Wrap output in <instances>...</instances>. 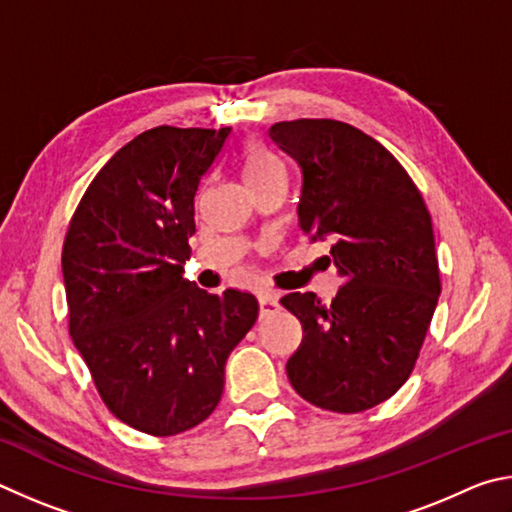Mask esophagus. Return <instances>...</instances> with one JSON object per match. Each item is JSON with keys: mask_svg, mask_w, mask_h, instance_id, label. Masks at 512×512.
Here are the masks:
<instances>
[{"mask_svg": "<svg viewBox=\"0 0 512 512\" xmlns=\"http://www.w3.org/2000/svg\"><path fill=\"white\" fill-rule=\"evenodd\" d=\"M258 306H261V317H270L274 312L281 310V303L274 294H261V297H258Z\"/></svg>", "mask_w": 512, "mask_h": 512, "instance_id": "obj_1", "label": "esophagus"}]
</instances>
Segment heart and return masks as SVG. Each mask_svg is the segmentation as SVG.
Returning a JSON list of instances; mask_svg holds the SVG:
<instances>
[{
  "label": "heart",
  "mask_w": 512,
  "mask_h": 512,
  "mask_svg": "<svg viewBox=\"0 0 512 512\" xmlns=\"http://www.w3.org/2000/svg\"><path fill=\"white\" fill-rule=\"evenodd\" d=\"M242 170H245L247 184H254L274 173H281V164L265 146L251 141L242 148Z\"/></svg>",
  "instance_id": "heart-1"
}]
</instances>
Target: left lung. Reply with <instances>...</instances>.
Segmentation results:
<instances>
[{"mask_svg": "<svg viewBox=\"0 0 512 512\" xmlns=\"http://www.w3.org/2000/svg\"><path fill=\"white\" fill-rule=\"evenodd\" d=\"M267 134L301 170V231L333 242L328 263L344 281L330 303L312 292L281 299L303 326L288 378L310 405L366 411L407 382L432 324V215L400 161L353 125L297 119Z\"/></svg>", "mask_w": 512, "mask_h": 512, "instance_id": "8db88e82", "label": "left lung"}]
</instances>
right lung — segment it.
Instances as JSON below:
<instances>
[{
  "instance_id": "add662e5",
  "label": "right lung",
  "mask_w": 512,
  "mask_h": 512,
  "mask_svg": "<svg viewBox=\"0 0 512 512\" xmlns=\"http://www.w3.org/2000/svg\"><path fill=\"white\" fill-rule=\"evenodd\" d=\"M231 128L141 132L87 186L62 245L69 335L107 409L175 436L218 407L224 364L256 324L254 294L184 279L202 179Z\"/></svg>"
}]
</instances>
